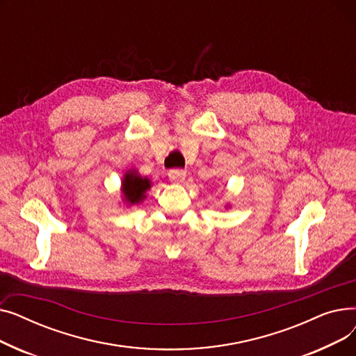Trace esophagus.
<instances>
[{
  "label": "esophagus",
  "mask_w": 356,
  "mask_h": 356,
  "mask_svg": "<svg viewBox=\"0 0 356 356\" xmlns=\"http://www.w3.org/2000/svg\"><path fill=\"white\" fill-rule=\"evenodd\" d=\"M186 177V172L181 170V168H173V170L168 172V179H170L173 183H181Z\"/></svg>",
  "instance_id": "esophagus-1"
}]
</instances>
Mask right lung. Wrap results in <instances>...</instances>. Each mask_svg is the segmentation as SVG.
Returning <instances> with one entry per match:
<instances>
[{"mask_svg":"<svg viewBox=\"0 0 356 356\" xmlns=\"http://www.w3.org/2000/svg\"><path fill=\"white\" fill-rule=\"evenodd\" d=\"M149 189V180L138 176L136 172H128L122 181V193L129 203H140L145 196V191Z\"/></svg>","mask_w":356,"mask_h":356,"instance_id":"add662e5","label":"right lung"}]
</instances>
